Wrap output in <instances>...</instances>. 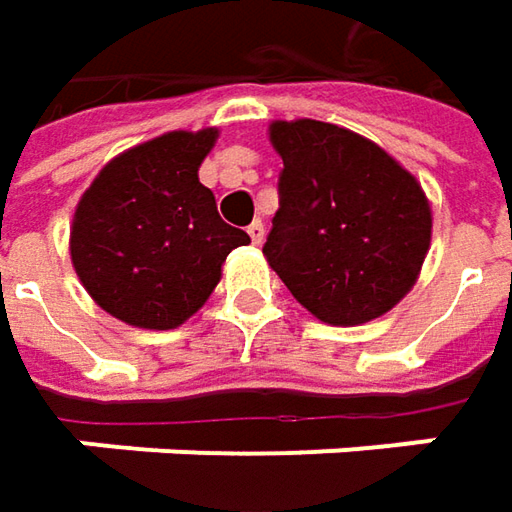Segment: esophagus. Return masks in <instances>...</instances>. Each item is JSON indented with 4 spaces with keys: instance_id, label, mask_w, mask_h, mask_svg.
I'll list each match as a JSON object with an SVG mask.
<instances>
[{
    "instance_id": "esophagus-1",
    "label": "esophagus",
    "mask_w": 512,
    "mask_h": 512,
    "mask_svg": "<svg viewBox=\"0 0 512 512\" xmlns=\"http://www.w3.org/2000/svg\"><path fill=\"white\" fill-rule=\"evenodd\" d=\"M247 233H250V242H253V245H262V242H265V225H262V219L250 222V225H247Z\"/></svg>"
}]
</instances>
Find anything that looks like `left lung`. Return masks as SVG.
Returning a JSON list of instances; mask_svg holds the SVG:
<instances>
[{"label":"left lung","mask_w":512,"mask_h":512,"mask_svg":"<svg viewBox=\"0 0 512 512\" xmlns=\"http://www.w3.org/2000/svg\"><path fill=\"white\" fill-rule=\"evenodd\" d=\"M279 210L265 256L327 325L379 319L413 287L430 247L422 185L379 145L330 122H273Z\"/></svg>","instance_id":"obj_1"}]
</instances>
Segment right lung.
<instances>
[{"label":"right lung","mask_w":512,"mask_h":512,"mask_svg":"<svg viewBox=\"0 0 512 512\" xmlns=\"http://www.w3.org/2000/svg\"><path fill=\"white\" fill-rule=\"evenodd\" d=\"M213 142V128L173 130L116 156L85 190L70 256L110 316L148 330L179 327L219 285L227 253L250 242L199 182Z\"/></svg>","instance_id":"add662e5"}]
</instances>
